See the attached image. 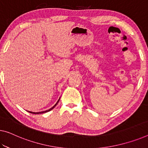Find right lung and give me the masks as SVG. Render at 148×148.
Instances as JSON below:
<instances>
[{
  "label": "right lung",
  "instance_id": "right-lung-1",
  "mask_svg": "<svg viewBox=\"0 0 148 148\" xmlns=\"http://www.w3.org/2000/svg\"><path fill=\"white\" fill-rule=\"evenodd\" d=\"M60 99H59L58 100V102H57V103L55 104V105H54L53 106V107H52V108H51L50 109H49V110H45V111H44V112H29V111H28V112H30V113H33V114H42V113H45V112H49V111H50V110H52V109H53L54 107H55V106L57 105V104H58V102H59V101H60Z\"/></svg>",
  "mask_w": 148,
  "mask_h": 148
}]
</instances>
